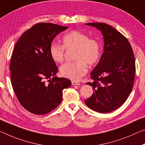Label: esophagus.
<instances>
[{"instance_id": "1", "label": "esophagus", "mask_w": 145, "mask_h": 145, "mask_svg": "<svg viewBox=\"0 0 145 145\" xmlns=\"http://www.w3.org/2000/svg\"><path fill=\"white\" fill-rule=\"evenodd\" d=\"M72 84L73 85H80V82H77V81H73L72 82Z\"/></svg>"}]
</instances>
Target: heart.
<instances>
[{
	"label": "heart",
	"mask_w": 145,
	"mask_h": 145,
	"mask_svg": "<svg viewBox=\"0 0 145 145\" xmlns=\"http://www.w3.org/2000/svg\"><path fill=\"white\" fill-rule=\"evenodd\" d=\"M65 49L75 50V61L66 63L60 68L62 76L73 81L81 79L88 72V66H94L101 56V46L95 39L89 38L88 35L78 30H72L62 38V45L52 43L49 53L52 60L61 63L64 59Z\"/></svg>",
	"instance_id": "b5f03b06"
}]
</instances>
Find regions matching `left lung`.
Returning <instances> with one entry per match:
<instances>
[{
	"label": "left lung",
	"mask_w": 145,
	"mask_h": 145,
	"mask_svg": "<svg viewBox=\"0 0 145 145\" xmlns=\"http://www.w3.org/2000/svg\"><path fill=\"white\" fill-rule=\"evenodd\" d=\"M97 27L104 35V52L91 73L93 93L85 100L91 110L108 113L118 109L127 99L133 88L135 63L133 50L120 32L103 22L86 23Z\"/></svg>",
	"instance_id": "1"
}]
</instances>
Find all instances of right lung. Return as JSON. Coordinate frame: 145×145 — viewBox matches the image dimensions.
<instances>
[{
    "label": "right lung",
    "mask_w": 145,
    "mask_h": 145,
    "mask_svg": "<svg viewBox=\"0 0 145 145\" xmlns=\"http://www.w3.org/2000/svg\"><path fill=\"white\" fill-rule=\"evenodd\" d=\"M67 27L37 23L15 46L10 64L11 85L20 104L32 114L44 115L54 110L61 104L63 89L71 85L70 80L54 77L58 67L49 53L53 39Z\"/></svg>",
    "instance_id": "add662e5"
}]
</instances>
